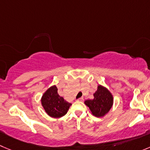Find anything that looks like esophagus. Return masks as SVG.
Here are the masks:
<instances>
[{
  "mask_svg": "<svg viewBox=\"0 0 150 150\" xmlns=\"http://www.w3.org/2000/svg\"><path fill=\"white\" fill-rule=\"evenodd\" d=\"M78 101H80V102H82V101L84 100V98L83 97H81V98H79V99H77Z\"/></svg>",
  "mask_w": 150,
  "mask_h": 150,
  "instance_id": "1",
  "label": "esophagus"
}]
</instances>
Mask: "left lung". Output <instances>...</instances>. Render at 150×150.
<instances>
[{
  "label": "left lung",
  "instance_id": "left-lung-1",
  "mask_svg": "<svg viewBox=\"0 0 150 150\" xmlns=\"http://www.w3.org/2000/svg\"><path fill=\"white\" fill-rule=\"evenodd\" d=\"M94 98L88 99L85 104L89 108L91 113L96 117L100 118L106 115L111 109L113 104L112 95L105 87L98 85L97 91L93 93Z\"/></svg>",
  "mask_w": 150,
  "mask_h": 150
}]
</instances>
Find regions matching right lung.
I'll return each mask as SVG.
<instances>
[{"label":"right lung","mask_w":150,"mask_h":150,"mask_svg":"<svg viewBox=\"0 0 150 150\" xmlns=\"http://www.w3.org/2000/svg\"><path fill=\"white\" fill-rule=\"evenodd\" d=\"M41 104L46 113L55 119L65 115L71 105L58 94L56 85L51 86L44 93L41 98Z\"/></svg>","instance_id":"add662e5"}]
</instances>
